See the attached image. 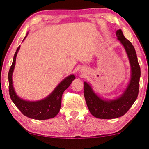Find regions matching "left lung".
Listing matches in <instances>:
<instances>
[{
	"label": "left lung",
	"instance_id": "obj_1",
	"mask_svg": "<svg viewBox=\"0 0 149 149\" xmlns=\"http://www.w3.org/2000/svg\"><path fill=\"white\" fill-rule=\"evenodd\" d=\"M117 36L125 49L132 67V77L125 93L121 97L111 101H105L93 92L88 83L84 82V96L87 107L93 117L102 119H115L127 113L136 100L139 92L140 68L137 56L132 42L126 39L121 30H117Z\"/></svg>",
	"mask_w": 149,
	"mask_h": 149
}]
</instances>
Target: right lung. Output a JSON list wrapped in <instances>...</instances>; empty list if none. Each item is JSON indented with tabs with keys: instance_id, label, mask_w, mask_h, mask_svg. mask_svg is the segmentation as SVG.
<instances>
[{
	"instance_id": "add662e5",
	"label": "right lung",
	"mask_w": 149,
	"mask_h": 149,
	"mask_svg": "<svg viewBox=\"0 0 149 149\" xmlns=\"http://www.w3.org/2000/svg\"><path fill=\"white\" fill-rule=\"evenodd\" d=\"M19 48L20 46L18 47L15 53L13 63H12L11 66L10 67L9 74H8L9 91L11 99L24 115L31 119L44 120L56 117L60 111L63 93L75 79V76L72 74L66 77L58 85V86L47 97L42 100L28 102L19 98L15 94L13 87V82H12V74H13V69L15 67L16 56H17Z\"/></svg>"
}]
</instances>
